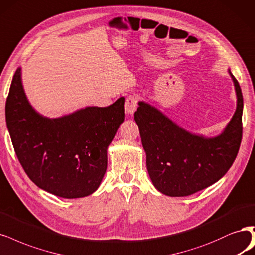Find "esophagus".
<instances>
[{
  "label": "esophagus",
  "mask_w": 255,
  "mask_h": 255,
  "mask_svg": "<svg viewBox=\"0 0 255 255\" xmlns=\"http://www.w3.org/2000/svg\"><path fill=\"white\" fill-rule=\"evenodd\" d=\"M137 105H138V98L136 96L134 95L128 96L125 103V109L128 115H133L135 111L137 110Z\"/></svg>",
  "instance_id": "esophagus-1"
}]
</instances>
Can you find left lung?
<instances>
[{
	"label": "left lung",
	"mask_w": 255,
	"mask_h": 255,
	"mask_svg": "<svg viewBox=\"0 0 255 255\" xmlns=\"http://www.w3.org/2000/svg\"><path fill=\"white\" fill-rule=\"evenodd\" d=\"M236 94V110L221 134L205 137L179 127L153 105L139 101L134 119L154 187L164 195L189 196L221 179L231 168L242 141L243 95L228 69Z\"/></svg>",
	"instance_id": "obj_1"
}]
</instances>
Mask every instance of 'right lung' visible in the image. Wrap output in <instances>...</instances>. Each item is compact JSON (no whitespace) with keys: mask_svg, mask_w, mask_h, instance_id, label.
<instances>
[{"mask_svg":"<svg viewBox=\"0 0 255 255\" xmlns=\"http://www.w3.org/2000/svg\"><path fill=\"white\" fill-rule=\"evenodd\" d=\"M6 124L25 173L40 189L62 198L89 196L108 168V147L125 120V98L108 108L86 107L48 118L29 103L15 71L5 107Z\"/></svg>","mask_w":255,"mask_h":255,"instance_id":"right-lung-1","label":"right lung"}]
</instances>
